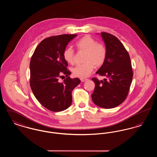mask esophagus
I'll list each match as a JSON object with an SVG mask.
<instances>
[{
  "mask_svg": "<svg viewBox=\"0 0 157 157\" xmlns=\"http://www.w3.org/2000/svg\"><path fill=\"white\" fill-rule=\"evenodd\" d=\"M80 79H81V82H85V81H86L88 80V79H86V78H81Z\"/></svg>",
  "mask_w": 157,
  "mask_h": 157,
  "instance_id": "1",
  "label": "esophagus"
}]
</instances>
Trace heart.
I'll return each instance as SVG.
<instances>
[{"label": "heart", "mask_w": 157, "mask_h": 157, "mask_svg": "<svg viewBox=\"0 0 157 157\" xmlns=\"http://www.w3.org/2000/svg\"><path fill=\"white\" fill-rule=\"evenodd\" d=\"M79 51L86 52L84 56V63L78 65L72 69L73 74L76 77L86 78L93 71L94 67H100L104 63L106 57V49L104 45L97 43L92 37L85 36L80 39L76 44ZM64 60L68 63H72L75 53L73 49L68 46L63 53Z\"/></svg>", "instance_id": "obj_1"}]
</instances>
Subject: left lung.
<instances>
[{
	"instance_id": "1",
	"label": "left lung",
	"mask_w": 157,
	"mask_h": 157,
	"mask_svg": "<svg viewBox=\"0 0 157 157\" xmlns=\"http://www.w3.org/2000/svg\"><path fill=\"white\" fill-rule=\"evenodd\" d=\"M101 36L106 49V57L96 74L107 79L99 81L92 78L95 86L91 97L96 105L110 109L121 104L126 99L133 72L129 55L120 40L106 32L101 33Z\"/></svg>"
}]
</instances>
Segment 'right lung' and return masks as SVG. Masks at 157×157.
<instances>
[{
  "label": "right lung",
  "instance_id": "obj_1",
  "mask_svg": "<svg viewBox=\"0 0 157 157\" xmlns=\"http://www.w3.org/2000/svg\"><path fill=\"white\" fill-rule=\"evenodd\" d=\"M77 35H60L44 39L35 50L30 62V85L37 101L48 109L59 112L72 104V91L81 81L71 79L63 57L67 44ZM61 73L67 78L59 82Z\"/></svg>",
  "mask_w": 157,
  "mask_h": 157
}]
</instances>
